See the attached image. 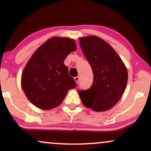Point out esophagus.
I'll use <instances>...</instances> for the list:
<instances>
[{
  "label": "esophagus",
  "instance_id": "34e87169",
  "mask_svg": "<svg viewBox=\"0 0 151 151\" xmlns=\"http://www.w3.org/2000/svg\"><path fill=\"white\" fill-rule=\"evenodd\" d=\"M74 81H76V82H78V81H79V77H75L74 78Z\"/></svg>",
  "mask_w": 151,
  "mask_h": 151
}]
</instances>
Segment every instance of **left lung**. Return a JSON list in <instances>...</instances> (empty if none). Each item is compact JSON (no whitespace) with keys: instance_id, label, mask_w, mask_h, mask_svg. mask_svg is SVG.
<instances>
[{"instance_id":"1","label":"left lung","mask_w":151,"mask_h":151,"mask_svg":"<svg viewBox=\"0 0 151 151\" xmlns=\"http://www.w3.org/2000/svg\"><path fill=\"white\" fill-rule=\"evenodd\" d=\"M79 40L93 74L90 89L79 91L81 102L95 111L109 110L125 91L128 81L126 66L114 48L101 38L88 36Z\"/></svg>"}]
</instances>
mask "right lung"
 I'll list each match as a JSON object with an SVG mask.
<instances>
[{"label":"right lung","mask_w":151,"mask_h":151,"mask_svg":"<svg viewBox=\"0 0 151 151\" xmlns=\"http://www.w3.org/2000/svg\"><path fill=\"white\" fill-rule=\"evenodd\" d=\"M76 49L74 40L54 37L35 52L21 77L22 90L32 104L43 110L54 109L63 101L69 90L76 87L64 64Z\"/></svg>","instance_id":"1"}]
</instances>
